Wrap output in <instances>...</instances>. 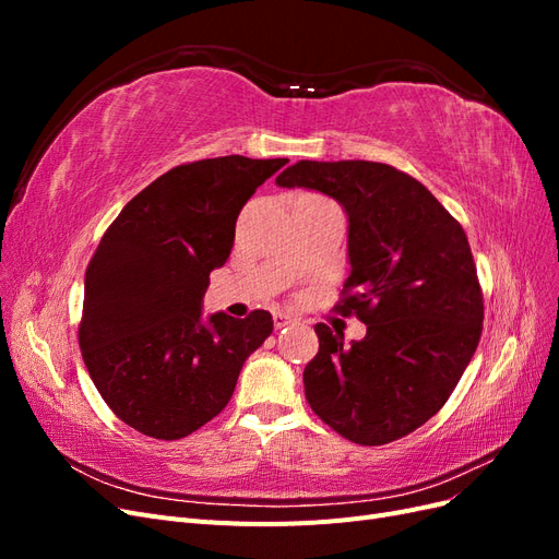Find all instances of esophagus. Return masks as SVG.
<instances>
[{"mask_svg": "<svg viewBox=\"0 0 559 559\" xmlns=\"http://www.w3.org/2000/svg\"><path fill=\"white\" fill-rule=\"evenodd\" d=\"M273 321H275V329H284V326H289L294 319H292L289 314H286V312H275Z\"/></svg>", "mask_w": 559, "mask_h": 559, "instance_id": "obj_1", "label": "esophagus"}]
</instances>
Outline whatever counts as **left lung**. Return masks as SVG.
<instances>
[{
  "label": "left lung",
  "mask_w": 559,
  "mask_h": 559,
  "mask_svg": "<svg viewBox=\"0 0 559 559\" xmlns=\"http://www.w3.org/2000/svg\"><path fill=\"white\" fill-rule=\"evenodd\" d=\"M275 181L343 205L352 273L337 310L366 324L352 345L314 326L319 352L302 373L310 408L359 445L408 436L443 408L483 333L464 228L427 186L384 163L298 160Z\"/></svg>",
  "instance_id": "1"
}]
</instances>
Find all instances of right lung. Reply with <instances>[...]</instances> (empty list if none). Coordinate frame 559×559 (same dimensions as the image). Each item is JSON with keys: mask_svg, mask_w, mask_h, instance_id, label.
<instances>
[{"mask_svg": "<svg viewBox=\"0 0 559 559\" xmlns=\"http://www.w3.org/2000/svg\"><path fill=\"white\" fill-rule=\"evenodd\" d=\"M286 158L183 163L114 218L86 270L79 345L99 396L144 436L177 441L222 413L273 317L202 319L245 202Z\"/></svg>", "mask_w": 559, "mask_h": 559, "instance_id": "1", "label": "right lung"}]
</instances>
